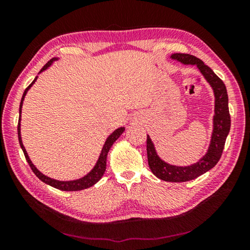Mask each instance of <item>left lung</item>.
<instances>
[{"mask_svg": "<svg viewBox=\"0 0 250 250\" xmlns=\"http://www.w3.org/2000/svg\"><path fill=\"white\" fill-rule=\"evenodd\" d=\"M172 58L177 59L183 64L196 65L207 82L210 83L215 94L214 130L211 134L209 149L204 158L201 159L197 163L183 167L170 166V164L163 162L155 153L153 143L149 135L146 137L147 162H149L152 173L160 180L167 182H186L196 179L217 164L222 156L226 138L230 130V115L229 109H228V95L225 83L208 66L205 65L200 58L189 54L176 53L172 55Z\"/></svg>", "mask_w": 250, "mask_h": 250, "instance_id": "1", "label": "left lung"}]
</instances>
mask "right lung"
Returning <instances> with one entry per match:
<instances>
[{
  "instance_id": "1",
  "label": "right lung",
  "mask_w": 250,
  "mask_h": 250,
  "mask_svg": "<svg viewBox=\"0 0 250 250\" xmlns=\"http://www.w3.org/2000/svg\"><path fill=\"white\" fill-rule=\"evenodd\" d=\"M54 61H56V58H52V59H50V61L47 62V64H46V65L43 67V68L41 69V71H43V70H45L46 68H47V67H48L50 64H52V62H53ZM36 79H37V78L34 79V82H33L31 84H29V86L26 88V89H25L24 94H23V97H22V101H21V104H20V118H19V125H18V133H19L20 146H21V147H22V150H23V152H24L25 159H26L27 163L29 164V167H31L32 171H33L34 173H35V175H36L37 177H39V179H40L41 181H43L44 183L48 184V185H50V186H53V188H55L61 189V191H82V189L90 188V186L96 184L97 182H98V181L101 179V177H103L104 173V171H105V167H107V154H108V152H109V149H110V147H111V146L113 145V142H115V141L117 140V139L119 138L120 135L122 134V132H124L125 128L117 129V130L115 131V132H112L111 134L109 135L108 139H107V141H105L104 146V147H103V150H101L99 160H98V162H97L96 167H95L94 168H92V171L88 173V174H87L86 176H83V177H82V179H79V180L69 181V182L56 181V180L50 179V177H48V176H45L44 174H42V173H41L39 170H37V168H36L35 167L33 166V163L31 162V160H29L28 155H27V153H26V150H25V147H24V146H23L22 140H21V126H20L21 125H20V120H21V110H22V103H23L24 97H25V95H26L27 90L29 89V88H31L32 84H33L34 83H35Z\"/></svg>"
}]
</instances>
